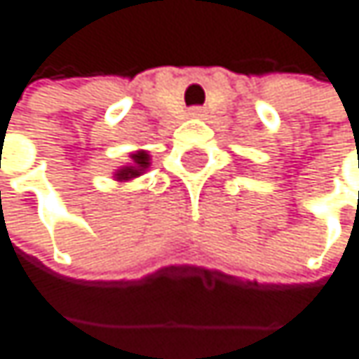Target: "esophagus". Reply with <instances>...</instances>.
I'll use <instances>...</instances> for the list:
<instances>
[{
	"instance_id": "obj_1",
	"label": "esophagus",
	"mask_w": 359,
	"mask_h": 359,
	"mask_svg": "<svg viewBox=\"0 0 359 359\" xmlns=\"http://www.w3.org/2000/svg\"><path fill=\"white\" fill-rule=\"evenodd\" d=\"M189 116H191V118H202V116H204V109H202V107H191V109H189Z\"/></svg>"
}]
</instances>
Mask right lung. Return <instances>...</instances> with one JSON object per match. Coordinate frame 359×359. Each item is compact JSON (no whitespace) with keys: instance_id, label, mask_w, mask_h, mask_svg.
<instances>
[{"instance_id":"add662e5","label":"right lung","mask_w":359,"mask_h":359,"mask_svg":"<svg viewBox=\"0 0 359 359\" xmlns=\"http://www.w3.org/2000/svg\"><path fill=\"white\" fill-rule=\"evenodd\" d=\"M148 168H150V155H148V150L140 148V150H135V153H129V163L120 165L114 172V178L118 183H129V181H133V178L142 176Z\"/></svg>"}]
</instances>
